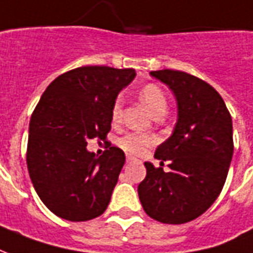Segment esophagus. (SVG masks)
<instances>
[{
  "label": "esophagus",
  "instance_id": "obj_1",
  "mask_svg": "<svg viewBox=\"0 0 253 253\" xmlns=\"http://www.w3.org/2000/svg\"><path fill=\"white\" fill-rule=\"evenodd\" d=\"M126 161H128V163H130V161H136V158L133 156H126Z\"/></svg>",
  "mask_w": 253,
  "mask_h": 253
}]
</instances>
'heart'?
Segmentation results:
<instances>
[{"label": "heart", "instance_id": "1", "mask_svg": "<svg viewBox=\"0 0 253 253\" xmlns=\"http://www.w3.org/2000/svg\"><path fill=\"white\" fill-rule=\"evenodd\" d=\"M139 97L153 116L167 111L165 95L157 85H153V84L146 85L140 90ZM111 117H113L114 123H118L121 120V117H123V99L121 97L116 99V102L113 103ZM151 143H153V137L149 136V135H144V133H139V132H129L118 140V146L128 153H132V154L143 153Z\"/></svg>", "mask_w": 253, "mask_h": 253}]
</instances>
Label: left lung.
<instances>
[{
    "instance_id": "8db88e82",
    "label": "left lung",
    "mask_w": 253,
    "mask_h": 253,
    "mask_svg": "<svg viewBox=\"0 0 253 253\" xmlns=\"http://www.w3.org/2000/svg\"><path fill=\"white\" fill-rule=\"evenodd\" d=\"M176 97L173 132L156 150L161 167L144 163L137 187L144 212L161 223L182 224L203 215L222 191L233 158V123L222 96L203 80L177 70L151 71ZM164 161L170 170L164 172Z\"/></svg>"
}]
</instances>
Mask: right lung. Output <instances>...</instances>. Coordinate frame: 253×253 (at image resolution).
<instances>
[{
  "mask_svg": "<svg viewBox=\"0 0 253 253\" xmlns=\"http://www.w3.org/2000/svg\"><path fill=\"white\" fill-rule=\"evenodd\" d=\"M136 73L84 66L59 76L45 89L29 125L27 168L37 194L56 216L85 222L110 203L125 154L110 147L96 157L90 139H106L111 107Z\"/></svg>",
  "mask_w": 253,
  "mask_h": 253,
  "instance_id": "add662e5",
  "label": "right lung"
}]
</instances>
